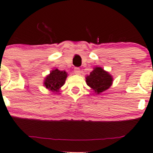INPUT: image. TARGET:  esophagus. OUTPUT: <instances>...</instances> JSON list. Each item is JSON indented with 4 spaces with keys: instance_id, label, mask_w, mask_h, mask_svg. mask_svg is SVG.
I'll use <instances>...</instances> for the list:
<instances>
[{
    "instance_id": "1",
    "label": "esophagus",
    "mask_w": 153,
    "mask_h": 153,
    "mask_svg": "<svg viewBox=\"0 0 153 153\" xmlns=\"http://www.w3.org/2000/svg\"><path fill=\"white\" fill-rule=\"evenodd\" d=\"M74 74L76 75H80V74H81V71H80V69L79 68H78V67H76L74 69Z\"/></svg>"
}]
</instances>
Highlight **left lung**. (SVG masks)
Instances as JSON below:
<instances>
[{
  "label": "left lung",
  "instance_id": "left-lung-1",
  "mask_svg": "<svg viewBox=\"0 0 153 153\" xmlns=\"http://www.w3.org/2000/svg\"><path fill=\"white\" fill-rule=\"evenodd\" d=\"M114 78L101 67H96L89 75L86 76V84L93 89L96 94L106 91L112 85Z\"/></svg>",
  "mask_w": 153,
  "mask_h": 153
}]
</instances>
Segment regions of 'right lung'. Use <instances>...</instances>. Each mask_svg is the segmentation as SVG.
<instances>
[{"label": "right lung", "mask_w": 153, "mask_h": 153, "mask_svg": "<svg viewBox=\"0 0 153 153\" xmlns=\"http://www.w3.org/2000/svg\"><path fill=\"white\" fill-rule=\"evenodd\" d=\"M67 76V71L54 69L45 77L43 85L50 91L53 93L59 92L62 86L65 84Z\"/></svg>", "instance_id": "add662e5"}]
</instances>
